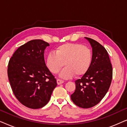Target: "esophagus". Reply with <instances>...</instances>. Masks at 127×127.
I'll return each mask as SVG.
<instances>
[{
	"mask_svg": "<svg viewBox=\"0 0 127 127\" xmlns=\"http://www.w3.org/2000/svg\"><path fill=\"white\" fill-rule=\"evenodd\" d=\"M57 84H58V85H60V84H62V83H64V81L63 80H61V79H57Z\"/></svg>",
	"mask_w": 127,
	"mask_h": 127,
	"instance_id": "esophagus-1",
	"label": "esophagus"
}]
</instances>
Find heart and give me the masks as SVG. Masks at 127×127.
Here are the masks:
<instances>
[{
  "instance_id": "b5f03b06",
  "label": "heart",
  "mask_w": 127,
  "mask_h": 127,
  "mask_svg": "<svg viewBox=\"0 0 127 127\" xmlns=\"http://www.w3.org/2000/svg\"><path fill=\"white\" fill-rule=\"evenodd\" d=\"M93 59V51L88 47L77 43H65L59 46L55 53H50L47 55L46 65L54 74L58 73L65 65L66 67L60 76L69 79L74 74L81 76L86 74L90 68Z\"/></svg>"
}]
</instances>
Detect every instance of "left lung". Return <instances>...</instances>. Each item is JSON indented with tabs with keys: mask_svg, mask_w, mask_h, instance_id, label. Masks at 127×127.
Returning a JSON list of instances; mask_svg holds the SVG:
<instances>
[{
	"mask_svg": "<svg viewBox=\"0 0 127 127\" xmlns=\"http://www.w3.org/2000/svg\"><path fill=\"white\" fill-rule=\"evenodd\" d=\"M85 38L93 48V62L88 72L75 81L76 90L71 99L76 105L87 109L97 105L108 91L113 69L105 47L95 40Z\"/></svg>",
	"mask_w": 127,
	"mask_h": 127,
	"instance_id": "1",
	"label": "left lung"
}]
</instances>
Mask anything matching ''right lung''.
Segmentation results:
<instances>
[{
	"label": "right lung",
	"instance_id": "obj_1",
	"mask_svg": "<svg viewBox=\"0 0 127 127\" xmlns=\"http://www.w3.org/2000/svg\"><path fill=\"white\" fill-rule=\"evenodd\" d=\"M49 46L42 40H32L20 46L8 62V77L14 94L29 108L44 106L57 86L44 61V50Z\"/></svg>",
	"mask_w": 127,
	"mask_h": 127
}]
</instances>
